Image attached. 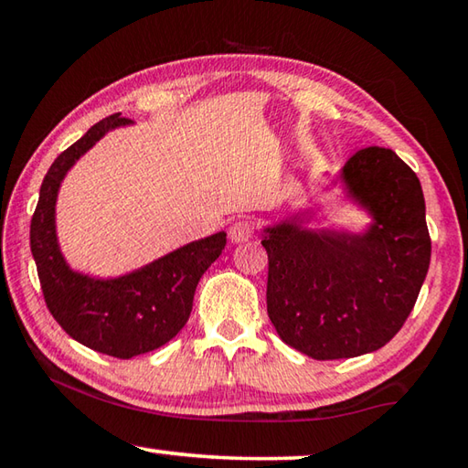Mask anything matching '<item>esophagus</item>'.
<instances>
[{
	"label": "esophagus",
	"instance_id": "34e87169",
	"mask_svg": "<svg viewBox=\"0 0 468 468\" xmlns=\"http://www.w3.org/2000/svg\"><path fill=\"white\" fill-rule=\"evenodd\" d=\"M251 235H253V223L248 218L235 220V223L229 227V239H231L233 243L248 241V239H251Z\"/></svg>",
	"mask_w": 468,
	"mask_h": 468
}]
</instances>
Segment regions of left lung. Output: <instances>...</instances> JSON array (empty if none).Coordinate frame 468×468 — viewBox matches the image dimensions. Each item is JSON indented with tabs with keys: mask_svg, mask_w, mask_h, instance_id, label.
I'll return each instance as SVG.
<instances>
[{
	"mask_svg": "<svg viewBox=\"0 0 468 468\" xmlns=\"http://www.w3.org/2000/svg\"><path fill=\"white\" fill-rule=\"evenodd\" d=\"M340 179L374 218L366 233L305 229L295 215L262 237L268 318L320 361L384 346L415 307L431 258L421 184L394 150H357Z\"/></svg>",
	"mask_w": 468,
	"mask_h": 468,
	"instance_id": "left-lung-1",
	"label": "left lung"
}]
</instances>
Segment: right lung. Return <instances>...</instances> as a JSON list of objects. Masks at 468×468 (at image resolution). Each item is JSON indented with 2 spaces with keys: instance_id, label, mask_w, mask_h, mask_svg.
<instances>
[{
  "instance_id": "1",
  "label": "right lung",
  "mask_w": 468,
  "mask_h": 468,
  "mask_svg": "<svg viewBox=\"0 0 468 468\" xmlns=\"http://www.w3.org/2000/svg\"><path fill=\"white\" fill-rule=\"evenodd\" d=\"M128 123L132 120L120 113L109 115L63 150L47 171L30 220V250L51 315L78 343L117 359L154 351L186 326L197 282L227 243V233L220 231L117 279H92L68 266L55 235L61 181L109 130Z\"/></svg>"
}]
</instances>
